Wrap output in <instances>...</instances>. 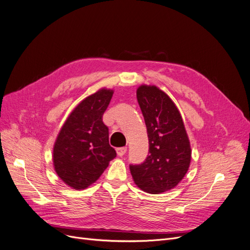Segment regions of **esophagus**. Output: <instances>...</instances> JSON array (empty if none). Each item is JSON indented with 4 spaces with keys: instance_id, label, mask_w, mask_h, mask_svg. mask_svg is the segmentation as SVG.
I'll return each instance as SVG.
<instances>
[{
    "instance_id": "34e87169",
    "label": "esophagus",
    "mask_w": 250,
    "mask_h": 250,
    "mask_svg": "<svg viewBox=\"0 0 250 250\" xmlns=\"http://www.w3.org/2000/svg\"><path fill=\"white\" fill-rule=\"evenodd\" d=\"M116 151H117V154H118V156H123V155L126 153V151H127V147L117 148Z\"/></svg>"
}]
</instances>
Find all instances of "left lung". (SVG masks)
<instances>
[{"label":"left lung","mask_w":250,"mask_h":250,"mask_svg":"<svg viewBox=\"0 0 250 250\" xmlns=\"http://www.w3.org/2000/svg\"><path fill=\"white\" fill-rule=\"evenodd\" d=\"M137 101L147 129L149 154L130 165L134 183L146 193L160 194L184 179L189 164V140L182 116L171 99L155 85H140Z\"/></svg>","instance_id":"obj_1"}]
</instances>
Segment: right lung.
<instances>
[{"label": "right lung", "instance_id": "right-lung-1", "mask_svg": "<svg viewBox=\"0 0 250 250\" xmlns=\"http://www.w3.org/2000/svg\"><path fill=\"white\" fill-rule=\"evenodd\" d=\"M113 93L101 89L86 97L58 133L53 147L54 169L72 188L83 189L94 184L116 157L109 144V129L102 119Z\"/></svg>", "mask_w": 250, "mask_h": 250}]
</instances>
